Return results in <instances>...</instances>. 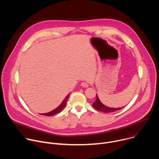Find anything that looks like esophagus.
Wrapping results in <instances>:
<instances>
[{
  "label": "esophagus",
  "instance_id": "esophagus-1",
  "mask_svg": "<svg viewBox=\"0 0 159 159\" xmlns=\"http://www.w3.org/2000/svg\"><path fill=\"white\" fill-rule=\"evenodd\" d=\"M81 85L83 87H89V85L87 82H82L81 83Z\"/></svg>",
  "mask_w": 159,
  "mask_h": 159
}]
</instances>
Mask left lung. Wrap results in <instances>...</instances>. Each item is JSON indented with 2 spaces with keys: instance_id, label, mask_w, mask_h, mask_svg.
Wrapping results in <instances>:
<instances>
[{
  "instance_id": "1",
  "label": "left lung",
  "mask_w": 159,
  "mask_h": 159,
  "mask_svg": "<svg viewBox=\"0 0 159 159\" xmlns=\"http://www.w3.org/2000/svg\"><path fill=\"white\" fill-rule=\"evenodd\" d=\"M93 106L97 110H98L99 111H101V112H106V113L115 112L116 111L120 110L121 109H122L123 107H118V108L110 107H108V106L103 104L101 102L100 99H99V97H98V94H96V99L95 102L93 103Z\"/></svg>"
}]
</instances>
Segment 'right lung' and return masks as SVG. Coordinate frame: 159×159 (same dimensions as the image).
Here are the masks:
<instances>
[{
    "mask_svg": "<svg viewBox=\"0 0 159 159\" xmlns=\"http://www.w3.org/2000/svg\"><path fill=\"white\" fill-rule=\"evenodd\" d=\"M69 96H70V94H68L65 98V99H63V101L61 102V103L57 107V108H55V109H53V111H50V112H47V113H44V114H40V115H44V116H53V115H56V114H57V113H58V112H60V111H61V110L65 107V105H66V102H67V100H68V99H69Z\"/></svg>",
    "mask_w": 159,
    "mask_h": 159,
    "instance_id": "right-lung-1",
    "label": "right lung"
}]
</instances>
